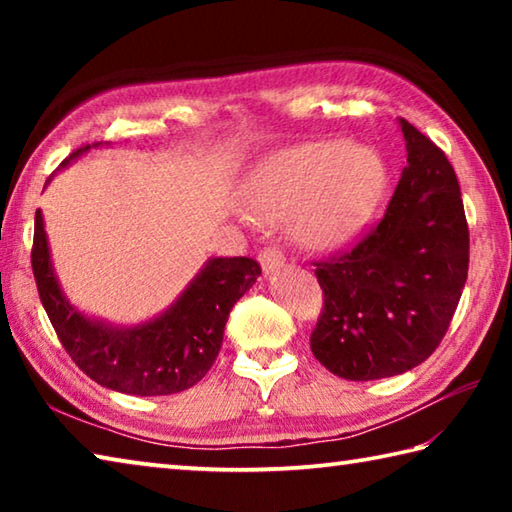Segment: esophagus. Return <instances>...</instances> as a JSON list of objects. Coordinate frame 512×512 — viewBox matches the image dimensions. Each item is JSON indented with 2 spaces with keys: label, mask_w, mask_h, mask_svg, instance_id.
<instances>
[{
  "label": "esophagus",
  "mask_w": 512,
  "mask_h": 512,
  "mask_svg": "<svg viewBox=\"0 0 512 512\" xmlns=\"http://www.w3.org/2000/svg\"><path fill=\"white\" fill-rule=\"evenodd\" d=\"M284 262H287V257H284V253L277 246H268L262 250V253H259V264H262L264 273L280 271Z\"/></svg>",
  "instance_id": "34e87169"
}]
</instances>
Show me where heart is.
Here are the masks:
<instances>
[{"label": "heart", "mask_w": 512, "mask_h": 512, "mask_svg": "<svg viewBox=\"0 0 512 512\" xmlns=\"http://www.w3.org/2000/svg\"><path fill=\"white\" fill-rule=\"evenodd\" d=\"M386 164L363 144L341 140L293 144L253 171L246 205L264 223L296 221V237L316 253L352 244L377 212Z\"/></svg>", "instance_id": "obj_1"}]
</instances>
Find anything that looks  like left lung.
Masks as SVG:
<instances>
[{"mask_svg":"<svg viewBox=\"0 0 512 512\" xmlns=\"http://www.w3.org/2000/svg\"><path fill=\"white\" fill-rule=\"evenodd\" d=\"M406 167L384 219L357 246L316 264L323 311L311 352L336 377L384 379L443 341L470 264L461 187L447 155L400 119Z\"/></svg>","mask_w":512,"mask_h":512,"instance_id":"obj_1","label":"left lung"}]
</instances>
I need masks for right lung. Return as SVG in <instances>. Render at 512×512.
<instances>
[{"mask_svg": "<svg viewBox=\"0 0 512 512\" xmlns=\"http://www.w3.org/2000/svg\"><path fill=\"white\" fill-rule=\"evenodd\" d=\"M88 149L74 151L60 169ZM31 266L42 307L76 366L110 391L140 397L180 393L201 381L221 350L230 309L262 275V268L250 257H212L160 316L121 327L81 314L65 298L51 266L40 210H36Z\"/></svg>", "mask_w": 512, "mask_h": 512, "instance_id": "obj_1", "label": "right lung"}]
</instances>
